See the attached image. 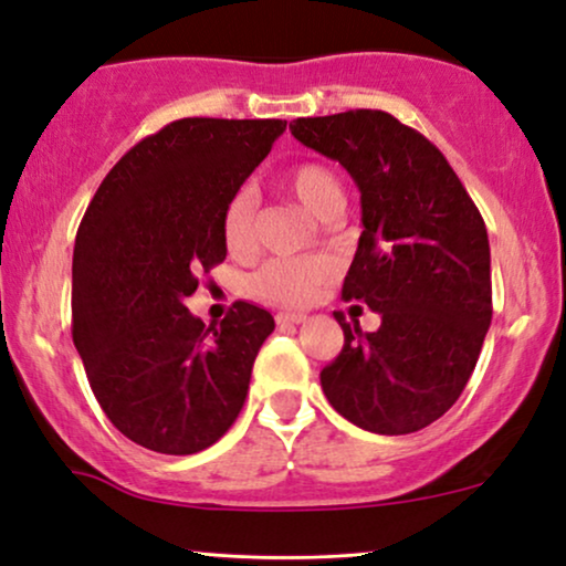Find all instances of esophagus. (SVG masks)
Instances as JSON below:
<instances>
[{
    "label": "esophagus",
    "mask_w": 566,
    "mask_h": 566,
    "mask_svg": "<svg viewBox=\"0 0 566 566\" xmlns=\"http://www.w3.org/2000/svg\"><path fill=\"white\" fill-rule=\"evenodd\" d=\"M275 322H277V327H285V324H301V322H306V314L304 312H277Z\"/></svg>",
    "instance_id": "obj_1"
}]
</instances>
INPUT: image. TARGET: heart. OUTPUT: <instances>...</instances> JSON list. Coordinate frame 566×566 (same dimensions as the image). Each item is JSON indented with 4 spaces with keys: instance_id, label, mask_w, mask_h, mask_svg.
<instances>
[{
    "instance_id": "b5f03b06",
    "label": "heart",
    "mask_w": 566,
    "mask_h": 566,
    "mask_svg": "<svg viewBox=\"0 0 566 566\" xmlns=\"http://www.w3.org/2000/svg\"><path fill=\"white\" fill-rule=\"evenodd\" d=\"M281 188L289 190L308 213L316 219L332 221L343 213L345 192L337 175L322 161H298L281 177ZM254 208L258 200L250 190H239L229 198L221 219V237L231 254L244 258L258 247V229H254ZM337 277V262L324 254L308 258L270 260L252 277V291L270 304L304 306L319 296Z\"/></svg>"
}]
</instances>
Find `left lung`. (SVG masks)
Segmentation results:
<instances>
[{"instance_id":"obj_1","label":"left lung","mask_w":566,"mask_h":566,"mask_svg":"<svg viewBox=\"0 0 566 566\" xmlns=\"http://www.w3.org/2000/svg\"><path fill=\"white\" fill-rule=\"evenodd\" d=\"M291 134L358 185L363 234L343 298L381 316L363 332L335 312L345 345L322 370L324 397L378 436L428 428L461 397L492 322L482 213L438 146L389 113L296 118Z\"/></svg>"}]
</instances>
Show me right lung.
Listing matches in <instances>:
<instances>
[{
	"instance_id": "right-lung-1",
	"label": "right lung",
	"mask_w": 566,
	"mask_h": 566,
	"mask_svg": "<svg viewBox=\"0 0 566 566\" xmlns=\"http://www.w3.org/2000/svg\"><path fill=\"white\" fill-rule=\"evenodd\" d=\"M285 120L182 118L118 159L74 242L72 337L115 428L157 453L213 446L242 412L275 322L237 301L206 327L185 306L227 260L223 208Z\"/></svg>"
}]
</instances>
